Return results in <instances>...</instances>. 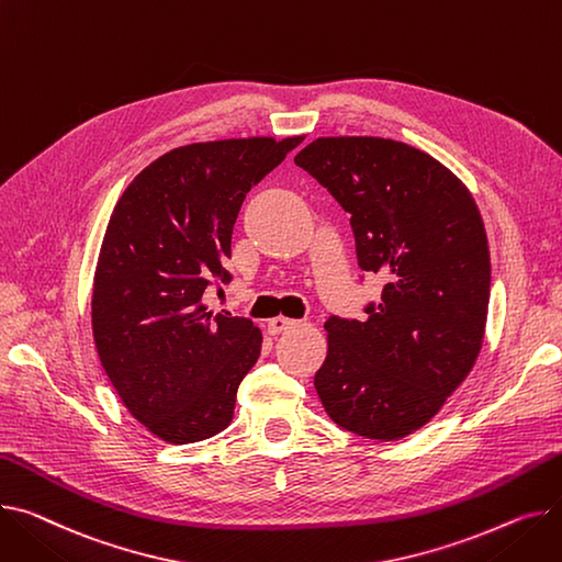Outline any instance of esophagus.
<instances>
[{"label":"esophagus","mask_w":562,"mask_h":562,"mask_svg":"<svg viewBox=\"0 0 562 562\" xmlns=\"http://www.w3.org/2000/svg\"><path fill=\"white\" fill-rule=\"evenodd\" d=\"M295 323L297 321H293V318H286V316H276V318H271L269 323H267V329H269V334H282V331H286V329H291V327H295Z\"/></svg>","instance_id":"1"}]
</instances>
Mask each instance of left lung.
<instances>
[{"label": "left lung", "mask_w": 562, "mask_h": 562, "mask_svg": "<svg viewBox=\"0 0 562 562\" xmlns=\"http://www.w3.org/2000/svg\"><path fill=\"white\" fill-rule=\"evenodd\" d=\"M350 212L357 261L386 284L366 321L327 318L314 386L327 416L372 440L425 427L472 370L491 301V252L468 187L420 148L318 137L295 156Z\"/></svg>", "instance_id": "obj_1"}]
</instances>
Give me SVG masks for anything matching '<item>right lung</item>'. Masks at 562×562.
<instances>
[{"label":"right lung","mask_w":562,"mask_h":562,"mask_svg":"<svg viewBox=\"0 0 562 562\" xmlns=\"http://www.w3.org/2000/svg\"><path fill=\"white\" fill-rule=\"evenodd\" d=\"M305 135L178 146L120 196L92 284L101 366L131 416L165 442L216 436L261 350L252 321L207 310L205 289L231 282L233 228L250 187Z\"/></svg>","instance_id":"add662e5"}]
</instances>
